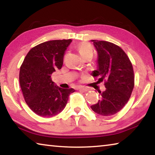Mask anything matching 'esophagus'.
<instances>
[{
    "instance_id": "34e87169",
    "label": "esophagus",
    "mask_w": 155,
    "mask_h": 155,
    "mask_svg": "<svg viewBox=\"0 0 155 155\" xmlns=\"http://www.w3.org/2000/svg\"><path fill=\"white\" fill-rule=\"evenodd\" d=\"M78 90H79L80 91H83V92H86V91H87L89 90L88 89L85 88V87H78Z\"/></svg>"
}]
</instances>
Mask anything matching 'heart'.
Masks as SVG:
<instances>
[{
	"instance_id": "heart-1",
	"label": "heart",
	"mask_w": 155,
	"mask_h": 155,
	"mask_svg": "<svg viewBox=\"0 0 155 155\" xmlns=\"http://www.w3.org/2000/svg\"><path fill=\"white\" fill-rule=\"evenodd\" d=\"M78 50L82 57L86 55H92L93 54L92 47L88 43L83 42L80 44L78 46Z\"/></svg>"
}]
</instances>
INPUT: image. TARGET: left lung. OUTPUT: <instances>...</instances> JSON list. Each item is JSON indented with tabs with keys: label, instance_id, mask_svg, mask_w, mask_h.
Returning a JSON list of instances; mask_svg holds the SVG:
<instances>
[{
	"label": "left lung",
	"instance_id": "1",
	"mask_svg": "<svg viewBox=\"0 0 155 155\" xmlns=\"http://www.w3.org/2000/svg\"><path fill=\"white\" fill-rule=\"evenodd\" d=\"M91 41L98 53L97 69L91 75L98 77L96 83L104 81L106 88L98 91L101 99L91 109L103 116H110L119 112L130 98L134 87L133 65L118 46L106 41Z\"/></svg>",
	"mask_w": 155,
	"mask_h": 155
}]
</instances>
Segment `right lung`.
<instances>
[{"mask_svg":"<svg viewBox=\"0 0 155 155\" xmlns=\"http://www.w3.org/2000/svg\"><path fill=\"white\" fill-rule=\"evenodd\" d=\"M72 40H51L33 47L20 67L19 80L26 103L32 111L41 117H52L66 106L73 88L63 89L51 79L60 70L64 54Z\"/></svg>","mask_w":155,"mask_h":155,"instance_id":"obj_1","label":"right lung"}]
</instances>
